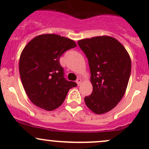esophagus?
I'll list each match as a JSON object with an SVG mask.
<instances>
[{
    "mask_svg": "<svg viewBox=\"0 0 149 149\" xmlns=\"http://www.w3.org/2000/svg\"><path fill=\"white\" fill-rule=\"evenodd\" d=\"M76 82H77V84L78 85H80V84L82 83V79H81V78H77V80H76Z\"/></svg>",
    "mask_w": 149,
    "mask_h": 149,
    "instance_id": "esophagus-1",
    "label": "esophagus"
}]
</instances>
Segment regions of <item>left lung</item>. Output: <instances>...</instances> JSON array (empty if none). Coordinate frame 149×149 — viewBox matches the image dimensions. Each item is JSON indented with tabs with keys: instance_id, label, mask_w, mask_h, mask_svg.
I'll list each match as a JSON object with an SVG mask.
<instances>
[{
	"instance_id": "8db88e82",
	"label": "left lung",
	"mask_w": 149,
	"mask_h": 149,
	"mask_svg": "<svg viewBox=\"0 0 149 149\" xmlns=\"http://www.w3.org/2000/svg\"><path fill=\"white\" fill-rule=\"evenodd\" d=\"M88 59L93 93L85 97L87 108L103 114L123 97L131 71V61L125 47L115 38L96 36L78 41Z\"/></svg>"
}]
</instances>
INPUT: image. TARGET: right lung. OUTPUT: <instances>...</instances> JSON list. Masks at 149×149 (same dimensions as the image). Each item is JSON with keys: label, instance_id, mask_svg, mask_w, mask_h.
<instances>
[{"label": "right lung", "instance_id": "add662e5", "mask_svg": "<svg viewBox=\"0 0 149 149\" xmlns=\"http://www.w3.org/2000/svg\"><path fill=\"white\" fill-rule=\"evenodd\" d=\"M77 47L73 40L59 35L41 34L26 45L19 59L21 82L30 100L44 110L59 108L69 90L77 83L64 78L59 58Z\"/></svg>", "mask_w": 149, "mask_h": 149}]
</instances>
